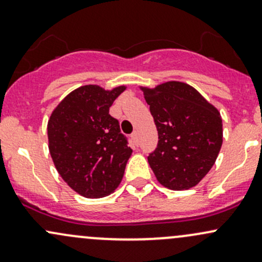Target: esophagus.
<instances>
[{
  "mask_svg": "<svg viewBox=\"0 0 262 262\" xmlns=\"http://www.w3.org/2000/svg\"><path fill=\"white\" fill-rule=\"evenodd\" d=\"M132 139H133L134 143L138 144V133H137V132H134V133L132 134Z\"/></svg>",
  "mask_w": 262,
  "mask_h": 262,
  "instance_id": "esophagus-1",
  "label": "esophagus"
}]
</instances>
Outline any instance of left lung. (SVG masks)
Instances as JSON below:
<instances>
[{
    "mask_svg": "<svg viewBox=\"0 0 262 262\" xmlns=\"http://www.w3.org/2000/svg\"><path fill=\"white\" fill-rule=\"evenodd\" d=\"M139 89L158 132L157 148L148 156L156 179L176 191L196 186L215 163L223 143L221 113L185 82Z\"/></svg>",
    "mask_w": 262,
    "mask_h": 262,
    "instance_id": "8db88e82",
    "label": "left lung"
}]
</instances>
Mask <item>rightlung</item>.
I'll return each instance as SVG.
<instances>
[{
    "label": "right lung",
    "instance_id": "add662e5",
    "mask_svg": "<svg viewBox=\"0 0 262 262\" xmlns=\"http://www.w3.org/2000/svg\"><path fill=\"white\" fill-rule=\"evenodd\" d=\"M125 90V84L112 90L84 84L70 92L50 114L47 130L53 163L66 184L87 199L114 192L132 156L119 121L109 114Z\"/></svg>",
    "mask_w": 262,
    "mask_h": 262
}]
</instances>
